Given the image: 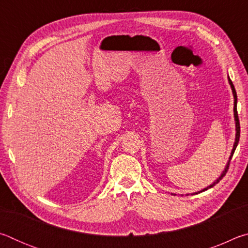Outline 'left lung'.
I'll return each mask as SVG.
<instances>
[{"label":"left lung","instance_id":"left-lung-1","mask_svg":"<svg viewBox=\"0 0 248 248\" xmlns=\"http://www.w3.org/2000/svg\"><path fill=\"white\" fill-rule=\"evenodd\" d=\"M229 82H230V85H231V89H232V92H233V95H234V117H235V121H236V138H235V143H234V146H233V150H232V154H231V157L230 158H232V156H233V154H234V151H235V149H236V146H237V144H238V141H240V131H241V128H240V120H238V115H237V108H236V104H237V96H236V91H235V89H234V85H233V83H232V81H231V79L229 78ZM229 169V165L226 166V169H225V170L223 171V173H222V175L220 176L219 177V179L217 180V182H220V180L224 177L225 176V174H226V170ZM217 183H215L213 185H211V186L210 187H212V186H215V185L217 184Z\"/></svg>","mask_w":248,"mask_h":248}]
</instances>
